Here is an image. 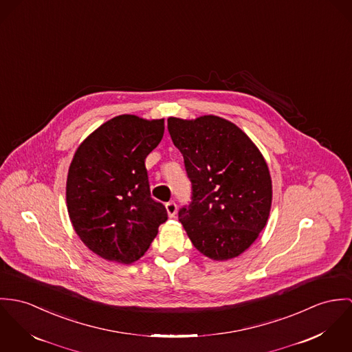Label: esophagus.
I'll return each instance as SVG.
<instances>
[{
  "label": "esophagus",
  "mask_w": 352,
  "mask_h": 352,
  "mask_svg": "<svg viewBox=\"0 0 352 352\" xmlns=\"http://www.w3.org/2000/svg\"><path fill=\"white\" fill-rule=\"evenodd\" d=\"M166 210H167V214L168 217H174L175 213H177V204L174 201H170L166 204Z\"/></svg>",
  "instance_id": "obj_1"
}]
</instances>
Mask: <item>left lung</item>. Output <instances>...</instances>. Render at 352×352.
<instances>
[{"label":"left lung","instance_id":"1","mask_svg":"<svg viewBox=\"0 0 352 352\" xmlns=\"http://www.w3.org/2000/svg\"><path fill=\"white\" fill-rule=\"evenodd\" d=\"M174 146L192 181V202L179 221L195 248L212 261L243 254L267 224L273 185L255 143L236 124L205 115L167 118Z\"/></svg>","mask_w":352,"mask_h":352}]
</instances>
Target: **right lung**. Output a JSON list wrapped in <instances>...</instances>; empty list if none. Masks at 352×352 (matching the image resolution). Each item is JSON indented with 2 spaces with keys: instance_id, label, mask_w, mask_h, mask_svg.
<instances>
[{
  "instance_id": "1",
  "label": "right lung",
  "mask_w": 352,
  "mask_h": 352,
  "mask_svg": "<svg viewBox=\"0 0 352 352\" xmlns=\"http://www.w3.org/2000/svg\"><path fill=\"white\" fill-rule=\"evenodd\" d=\"M163 132L164 118L120 115L93 131L73 157L69 217L83 244L105 261H139L167 220L163 204L151 198L144 164Z\"/></svg>"
}]
</instances>
